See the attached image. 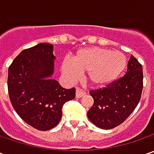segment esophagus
Wrapping results in <instances>:
<instances>
[{
	"label": "esophagus",
	"instance_id": "obj_1",
	"mask_svg": "<svg viewBox=\"0 0 154 154\" xmlns=\"http://www.w3.org/2000/svg\"><path fill=\"white\" fill-rule=\"evenodd\" d=\"M85 95H86V92L82 91V90H80V89H77L76 92H75V97L77 98H80L81 97L85 96Z\"/></svg>",
	"mask_w": 154,
	"mask_h": 154
}]
</instances>
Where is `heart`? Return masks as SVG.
<instances>
[{
  "instance_id": "b5f03b06",
  "label": "heart",
  "mask_w": 154,
  "mask_h": 154,
  "mask_svg": "<svg viewBox=\"0 0 154 154\" xmlns=\"http://www.w3.org/2000/svg\"><path fill=\"white\" fill-rule=\"evenodd\" d=\"M126 66L127 59L121 52L92 47L77 51L72 62L63 60L61 69L64 77L71 82L78 80L80 73H86L89 85L102 87L117 80Z\"/></svg>"
}]
</instances>
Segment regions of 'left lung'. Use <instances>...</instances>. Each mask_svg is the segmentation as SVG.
Instances as JSON below:
<instances>
[{
  "mask_svg": "<svg viewBox=\"0 0 154 154\" xmlns=\"http://www.w3.org/2000/svg\"><path fill=\"white\" fill-rule=\"evenodd\" d=\"M142 88V66L131 55L124 76L107 87L90 92L94 102L87 111L88 119L102 129L120 125L136 108Z\"/></svg>",
  "mask_w": 154,
  "mask_h": 154,
  "instance_id": "left-lung-1",
  "label": "left lung"
}]
</instances>
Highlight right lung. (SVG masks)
<instances>
[{
  "mask_svg": "<svg viewBox=\"0 0 154 154\" xmlns=\"http://www.w3.org/2000/svg\"><path fill=\"white\" fill-rule=\"evenodd\" d=\"M53 45L41 43L22 51L8 68V88L12 105L21 119L45 131L59 123L62 106L75 98L74 87L66 89L52 79Z\"/></svg>",
  "mask_w": 154,
  "mask_h": 154,
  "instance_id": "1",
  "label": "right lung"
}]
</instances>
